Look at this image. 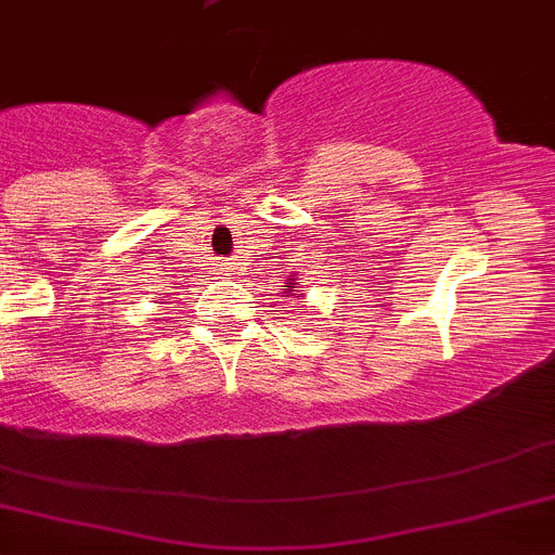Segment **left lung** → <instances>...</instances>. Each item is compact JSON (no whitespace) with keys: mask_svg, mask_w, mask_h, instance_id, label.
I'll return each mask as SVG.
<instances>
[{"mask_svg":"<svg viewBox=\"0 0 555 555\" xmlns=\"http://www.w3.org/2000/svg\"><path fill=\"white\" fill-rule=\"evenodd\" d=\"M297 288H299V283H297V274H288L286 286H283V294H286V297H297Z\"/></svg>","mask_w":555,"mask_h":555,"instance_id":"left-lung-1","label":"left lung"}]
</instances>
